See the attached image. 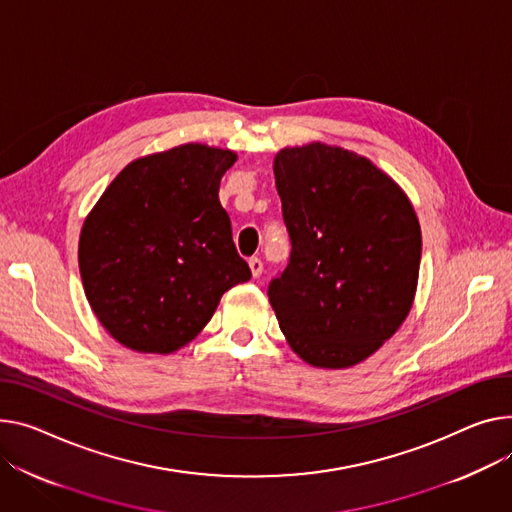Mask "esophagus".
<instances>
[{
    "label": "esophagus",
    "instance_id": "1",
    "mask_svg": "<svg viewBox=\"0 0 512 512\" xmlns=\"http://www.w3.org/2000/svg\"><path fill=\"white\" fill-rule=\"evenodd\" d=\"M249 267H251L253 278H259L263 274V261L259 257H251L249 259Z\"/></svg>",
    "mask_w": 512,
    "mask_h": 512
}]
</instances>
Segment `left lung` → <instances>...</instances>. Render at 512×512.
Returning a JSON list of instances; mask_svg holds the SVG:
<instances>
[{"label": "left lung", "mask_w": 512, "mask_h": 512, "mask_svg": "<svg viewBox=\"0 0 512 512\" xmlns=\"http://www.w3.org/2000/svg\"><path fill=\"white\" fill-rule=\"evenodd\" d=\"M290 261L267 296L290 348L319 368L377 352L412 309L422 257L418 216L368 158L321 142L274 160Z\"/></svg>", "instance_id": "obj_1"}]
</instances>
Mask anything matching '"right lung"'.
Instances as JSON below:
<instances>
[{"label":"right lung","mask_w":512,"mask_h":512,"mask_svg":"<svg viewBox=\"0 0 512 512\" xmlns=\"http://www.w3.org/2000/svg\"><path fill=\"white\" fill-rule=\"evenodd\" d=\"M234 162V152L206 144L138 158L84 220V292L102 327L125 348H183L208 325L222 294L251 280L218 199Z\"/></svg>","instance_id":"obj_1"}]
</instances>
